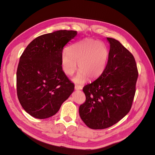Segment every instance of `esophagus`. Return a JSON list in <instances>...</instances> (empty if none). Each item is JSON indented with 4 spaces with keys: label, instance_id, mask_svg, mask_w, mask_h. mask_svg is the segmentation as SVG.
I'll return each mask as SVG.
<instances>
[{
    "label": "esophagus",
    "instance_id": "1",
    "mask_svg": "<svg viewBox=\"0 0 155 155\" xmlns=\"http://www.w3.org/2000/svg\"><path fill=\"white\" fill-rule=\"evenodd\" d=\"M83 88V87L81 86H79V85H75V89L76 90H81V89Z\"/></svg>",
    "mask_w": 155,
    "mask_h": 155
}]
</instances>
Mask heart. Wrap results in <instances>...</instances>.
Masks as SVG:
<instances>
[{"mask_svg": "<svg viewBox=\"0 0 155 155\" xmlns=\"http://www.w3.org/2000/svg\"><path fill=\"white\" fill-rule=\"evenodd\" d=\"M109 51L106 46L93 39H85L70 46L61 54V63L64 73L72 76L78 68L80 70L74 81L83 83L99 77L107 63Z\"/></svg>", "mask_w": 155, "mask_h": 155, "instance_id": "obj_1", "label": "heart"}]
</instances>
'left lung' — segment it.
<instances>
[{"mask_svg":"<svg viewBox=\"0 0 155 155\" xmlns=\"http://www.w3.org/2000/svg\"><path fill=\"white\" fill-rule=\"evenodd\" d=\"M107 39L110 44L107 66L96 80L83 87L86 101L79 109L81 120L92 129L109 127L127 114L138 76L133 54L118 41Z\"/></svg>","mask_w":155,"mask_h":155,"instance_id":"1","label":"left lung"}]
</instances>
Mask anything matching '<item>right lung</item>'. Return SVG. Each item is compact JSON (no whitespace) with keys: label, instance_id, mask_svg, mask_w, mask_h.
<instances>
[{"label":"right lung","instance_id":"right-lung-1","mask_svg":"<svg viewBox=\"0 0 155 155\" xmlns=\"http://www.w3.org/2000/svg\"><path fill=\"white\" fill-rule=\"evenodd\" d=\"M74 30H58L37 37L22 54L17 70V92L25 110L38 119L55 114L74 90L63 72L61 54L76 36Z\"/></svg>","mask_w":155,"mask_h":155}]
</instances>
